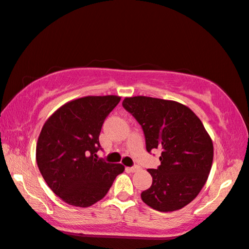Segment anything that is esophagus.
I'll list each match as a JSON object with an SVG mask.
<instances>
[{
	"label": "esophagus",
	"instance_id": "1",
	"mask_svg": "<svg viewBox=\"0 0 249 249\" xmlns=\"http://www.w3.org/2000/svg\"><path fill=\"white\" fill-rule=\"evenodd\" d=\"M139 168H140V167L137 166V165H135V166H132V167H127L128 171H130V172H137Z\"/></svg>",
	"mask_w": 249,
	"mask_h": 249
}]
</instances>
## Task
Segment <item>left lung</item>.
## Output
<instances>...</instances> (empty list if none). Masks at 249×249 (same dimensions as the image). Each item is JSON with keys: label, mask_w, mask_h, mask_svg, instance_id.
Returning <instances> with one entry per match:
<instances>
[{"label": "left lung", "mask_w": 249, "mask_h": 249, "mask_svg": "<svg viewBox=\"0 0 249 249\" xmlns=\"http://www.w3.org/2000/svg\"><path fill=\"white\" fill-rule=\"evenodd\" d=\"M122 106L142 125L147 151L161 150L160 166L148 169L153 184L142 200L160 212L185 207L202 190L213 160V143L202 122L175 101L133 96Z\"/></svg>", "instance_id": "left-lung-1"}]
</instances>
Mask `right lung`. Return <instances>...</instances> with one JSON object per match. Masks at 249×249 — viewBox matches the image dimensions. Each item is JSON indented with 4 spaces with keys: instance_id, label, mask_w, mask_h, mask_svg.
Wrapping results in <instances>:
<instances>
[{
    "instance_id": "right-lung-1",
    "label": "right lung",
    "mask_w": 249,
    "mask_h": 249,
    "mask_svg": "<svg viewBox=\"0 0 249 249\" xmlns=\"http://www.w3.org/2000/svg\"><path fill=\"white\" fill-rule=\"evenodd\" d=\"M120 100L117 95L73 100L45 122L36 160L46 183L64 202L80 208L96 203L124 171V165L96 156L103 122Z\"/></svg>"
}]
</instances>
